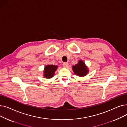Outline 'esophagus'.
<instances>
[{
  "label": "esophagus",
  "mask_w": 127,
  "mask_h": 127,
  "mask_svg": "<svg viewBox=\"0 0 127 127\" xmlns=\"http://www.w3.org/2000/svg\"><path fill=\"white\" fill-rule=\"evenodd\" d=\"M68 65H69L68 63H66V62H64L63 64V66H64V67H68Z\"/></svg>",
  "instance_id": "esophagus-1"
}]
</instances>
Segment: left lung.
I'll return each instance as SVG.
<instances>
[{
	"mask_svg": "<svg viewBox=\"0 0 127 127\" xmlns=\"http://www.w3.org/2000/svg\"><path fill=\"white\" fill-rule=\"evenodd\" d=\"M72 68L75 74L80 77L86 76L89 72L88 68L82 60H80L77 64L72 66Z\"/></svg>",
	"mask_w": 127,
	"mask_h": 127,
	"instance_id": "8db88e82",
	"label": "left lung"
}]
</instances>
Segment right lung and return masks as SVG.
<instances>
[{"label":"right lung","instance_id":"add662e5","mask_svg":"<svg viewBox=\"0 0 127 127\" xmlns=\"http://www.w3.org/2000/svg\"><path fill=\"white\" fill-rule=\"evenodd\" d=\"M58 68L57 65H47L45 66L44 70V76L46 78H51L53 77L55 72Z\"/></svg>","mask_w":127,"mask_h":127}]
</instances>
